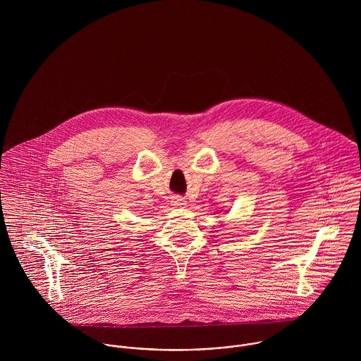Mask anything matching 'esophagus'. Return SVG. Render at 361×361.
I'll return each instance as SVG.
<instances>
[{
    "mask_svg": "<svg viewBox=\"0 0 361 361\" xmlns=\"http://www.w3.org/2000/svg\"><path fill=\"white\" fill-rule=\"evenodd\" d=\"M171 203H172L173 206L182 207L186 204V200H185L182 196H173Z\"/></svg>",
    "mask_w": 361,
    "mask_h": 361,
    "instance_id": "obj_1",
    "label": "esophagus"
}]
</instances>
